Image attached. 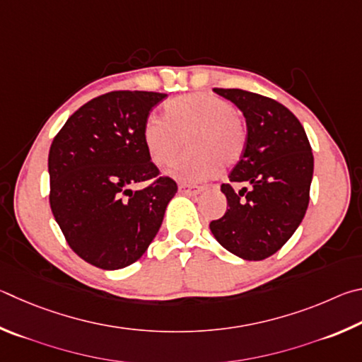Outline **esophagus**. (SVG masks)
<instances>
[{"label":"esophagus","mask_w":362,"mask_h":362,"mask_svg":"<svg viewBox=\"0 0 362 362\" xmlns=\"http://www.w3.org/2000/svg\"><path fill=\"white\" fill-rule=\"evenodd\" d=\"M202 191H204V187H200V186H194V185H185V182H182V185H180V192H182V194H189V195H197V194H200Z\"/></svg>","instance_id":"1"}]
</instances>
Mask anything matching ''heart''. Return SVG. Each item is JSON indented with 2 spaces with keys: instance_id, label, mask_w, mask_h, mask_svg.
<instances>
[{
  "instance_id": "obj_1",
  "label": "heart",
  "mask_w": 362,
  "mask_h": 362,
  "mask_svg": "<svg viewBox=\"0 0 362 362\" xmlns=\"http://www.w3.org/2000/svg\"><path fill=\"white\" fill-rule=\"evenodd\" d=\"M189 149L168 173L180 181H199L230 167L243 156L246 129L233 106L216 95L194 92L170 100L165 116H149L143 125V143L157 165L173 162Z\"/></svg>"
}]
</instances>
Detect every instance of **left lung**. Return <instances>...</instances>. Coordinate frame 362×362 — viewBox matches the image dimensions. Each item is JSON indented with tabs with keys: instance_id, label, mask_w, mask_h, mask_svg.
<instances>
[{
	"instance_id": "1",
	"label": "left lung",
	"mask_w": 362,
	"mask_h": 362,
	"mask_svg": "<svg viewBox=\"0 0 362 362\" xmlns=\"http://www.w3.org/2000/svg\"><path fill=\"white\" fill-rule=\"evenodd\" d=\"M246 120V148L230 171L235 191L223 185L227 211L211 221L221 246L245 261H262L281 248L300 226L310 200L313 154L307 133L278 101L242 88H213Z\"/></svg>"
}]
</instances>
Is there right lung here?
Wrapping results in <instances>:
<instances>
[{
    "instance_id": "right-lung-1",
    "label": "right lung",
    "mask_w": 362,
    "mask_h": 362,
    "mask_svg": "<svg viewBox=\"0 0 362 362\" xmlns=\"http://www.w3.org/2000/svg\"><path fill=\"white\" fill-rule=\"evenodd\" d=\"M167 93L119 90L81 106L49 151L50 208L71 250L103 270L141 257L177 192L143 143L149 111ZM154 179L144 189L139 182Z\"/></svg>"
}]
</instances>
